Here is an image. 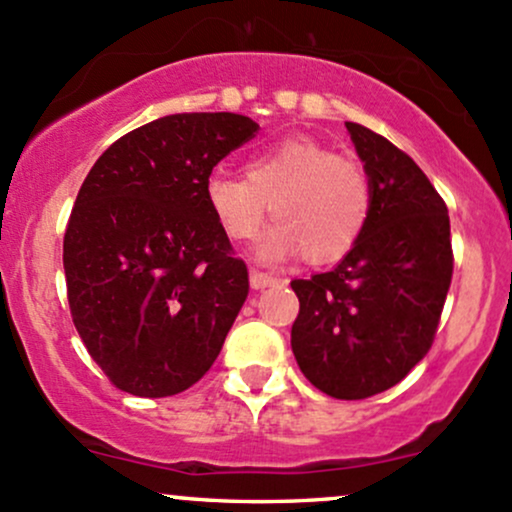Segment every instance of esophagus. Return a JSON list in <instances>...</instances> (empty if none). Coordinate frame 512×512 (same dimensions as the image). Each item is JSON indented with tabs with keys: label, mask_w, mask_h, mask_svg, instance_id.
Returning a JSON list of instances; mask_svg holds the SVG:
<instances>
[{
	"label": "esophagus",
	"mask_w": 512,
	"mask_h": 512,
	"mask_svg": "<svg viewBox=\"0 0 512 512\" xmlns=\"http://www.w3.org/2000/svg\"><path fill=\"white\" fill-rule=\"evenodd\" d=\"M249 283H251V287H254V290H263V287L278 283V278H275V275H271V273L256 271V268H254V271L249 273Z\"/></svg>",
	"instance_id": "esophagus-1"
}]
</instances>
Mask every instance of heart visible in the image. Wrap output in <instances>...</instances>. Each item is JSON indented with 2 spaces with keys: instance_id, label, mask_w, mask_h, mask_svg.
<instances>
[{
  "instance_id": "1",
  "label": "heart",
  "mask_w": 512,
  "mask_h": 512,
  "mask_svg": "<svg viewBox=\"0 0 512 512\" xmlns=\"http://www.w3.org/2000/svg\"><path fill=\"white\" fill-rule=\"evenodd\" d=\"M244 174L212 171L205 203L234 241L254 239L271 208L278 222L258 246L266 261L300 249L312 263L336 261L358 244L370 222L372 186L363 166L309 137H290L254 154Z\"/></svg>"
}]
</instances>
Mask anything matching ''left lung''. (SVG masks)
Wrapping results in <instances>:
<instances>
[{"instance_id": "8db88e82", "label": "left lung", "mask_w": 512, "mask_h": 512, "mask_svg": "<svg viewBox=\"0 0 512 512\" xmlns=\"http://www.w3.org/2000/svg\"><path fill=\"white\" fill-rule=\"evenodd\" d=\"M372 186L363 237L329 273L292 280L300 314L292 353L333 399H367L426 358L452 283L445 200L406 152L346 123Z\"/></svg>"}]
</instances>
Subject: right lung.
Listing matches in <instances>:
<instances>
[{
  "instance_id": "obj_1",
  "label": "right lung",
  "mask_w": 512,
  "mask_h": 512,
  "mask_svg": "<svg viewBox=\"0 0 512 512\" xmlns=\"http://www.w3.org/2000/svg\"><path fill=\"white\" fill-rule=\"evenodd\" d=\"M256 132L239 113L164 116L113 142L79 188L62 244L67 300L123 392L179 394L220 355L249 271L205 203V179Z\"/></svg>"
}]
</instances>
